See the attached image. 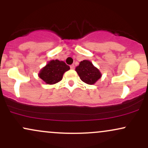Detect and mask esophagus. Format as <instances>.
I'll return each instance as SVG.
<instances>
[{"mask_svg": "<svg viewBox=\"0 0 148 148\" xmlns=\"http://www.w3.org/2000/svg\"><path fill=\"white\" fill-rule=\"evenodd\" d=\"M70 68L72 69H74V64H72V65H70Z\"/></svg>", "mask_w": 148, "mask_h": 148, "instance_id": "esophagus-1", "label": "esophagus"}]
</instances>
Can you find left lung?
<instances>
[{"label":"left lung","mask_w":148,"mask_h":148,"mask_svg":"<svg viewBox=\"0 0 148 148\" xmlns=\"http://www.w3.org/2000/svg\"><path fill=\"white\" fill-rule=\"evenodd\" d=\"M80 79L86 84L92 85L101 78V73L89 60H83L76 67Z\"/></svg>","instance_id":"1"}]
</instances>
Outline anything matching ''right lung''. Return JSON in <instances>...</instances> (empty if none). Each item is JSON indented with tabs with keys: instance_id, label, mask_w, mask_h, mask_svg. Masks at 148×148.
Wrapping results in <instances>:
<instances>
[{
	"instance_id": "1",
	"label": "right lung",
	"mask_w": 148,
	"mask_h": 148,
	"mask_svg": "<svg viewBox=\"0 0 148 148\" xmlns=\"http://www.w3.org/2000/svg\"><path fill=\"white\" fill-rule=\"evenodd\" d=\"M70 69L63 61L51 60L40 71L39 76L48 84H54L62 79L63 74Z\"/></svg>"
}]
</instances>
